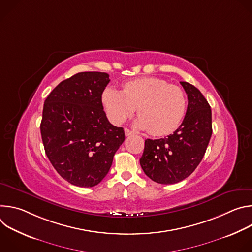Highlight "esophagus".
<instances>
[{"instance_id": "1", "label": "esophagus", "mask_w": 252, "mask_h": 252, "mask_svg": "<svg viewBox=\"0 0 252 252\" xmlns=\"http://www.w3.org/2000/svg\"><path fill=\"white\" fill-rule=\"evenodd\" d=\"M134 132L132 131V130H130V129H128V128H125V134H126V136H129V135H132Z\"/></svg>"}]
</instances>
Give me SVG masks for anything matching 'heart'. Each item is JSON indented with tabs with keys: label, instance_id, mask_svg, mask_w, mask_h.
<instances>
[{
	"label": "heart",
	"instance_id": "1",
	"mask_svg": "<svg viewBox=\"0 0 252 252\" xmlns=\"http://www.w3.org/2000/svg\"><path fill=\"white\" fill-rule=\"evenodd\" d=\"M107 117L115 125L123 124L137 107L135 126L153 135L173 131L182 122L187 106L184 91L165 80L138 78L126 83L123 92L106 88L101 95Z\"/></svg>",
	"mask_w": 252,
	"mask_h": 252
}]
</instances>
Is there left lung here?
Segmentation results:
<instances>
[{
  "label": "left lung",
  "instance_id": "left-lung-1",
  "mask_svg": "<svg viewBox=\"0 0 252 252\" xmlns=\"http://www.w3.org/2000/svg\"><path fill=\"white\" fill-rule=\"evenodd\" d=\"M189 99L186 117L166 137L146 139L140 166L152 181L172 185L189 176L201 161L212 133L211 110L205 97L189 83L181 82Z\"/></svg>",
  "mask_w": 252,
  "mask_h": 252
}]
</instances>
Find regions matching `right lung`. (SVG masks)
Instances as JSON below:
<instances>
[{
	"label": "right lung",
	"mask_w": 252,
	"mask_h": 252,
	"mask_svg": "<svg viewBox=\"0 0 252 252\" xmlns=\"http://www.w3.org/2000/svg\"><path fill=\"white\" fill-rule=\"evenodd\" d=\"M109 75L83 71L61 82L44 103L41 134L58 173L80 188L98 185L125 140L123 127L107 120L101 94Z\"/></svg>",
	"instance_id": "obj_1"
}]
</instances>
